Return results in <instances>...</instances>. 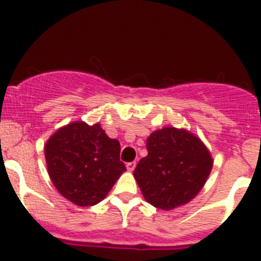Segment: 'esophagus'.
<instances>
[{
	"mask_svg": "<svg viewBox=\"0 0 261 261\" xmlns=\"http://www.w3.org/2000/svg\"><path fill=\"white\" fill-rule=\"evenodd\" d=\"M135 167H136L135 162H130V163H127V164H126V168H127L128 172H133V170L135 169Z\"/></svg>",
	"mask_w": 261,
	"mask_h": 261,
	"instance_id": "34e87169",
	"label": "esophagus"
}]
</instances>
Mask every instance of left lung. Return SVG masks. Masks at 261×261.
I'll return each mask as SVG.
<instances>
[{"label":"left lung","mask_w":261,"mask_h":261,"mask_svg":"<svg viewBox=\"0 0 261 261\" xmlns=\"http://www.w3.org/2000/svg\"><path fill=\"white\" fill-rule=\"evenodd\" d=\"M146 149L134 177L151 206L165 211L177 208L203 188L213 160L196 135L184 128L163 127L147 138Z\"/></svg>","instance_id":"1"}]
</instances>
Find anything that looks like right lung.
<instances>
[{"mask_svg": "<svg viewBox=\"0 0 261 261\" xmlns=\"http://www.w3.org/2000/svg\"><path fill=\"white\" fill-rule=\"evenodd\" d=\"M121 146L99 123L72 122L55 131L45 144L49 177L63 197L81 207L94 206L107 196L126 170Z\"/></svg>", "mask_w": 261, "mask_h": 261, "instance_id": "1", "label": "right lung"}]
</instances>
